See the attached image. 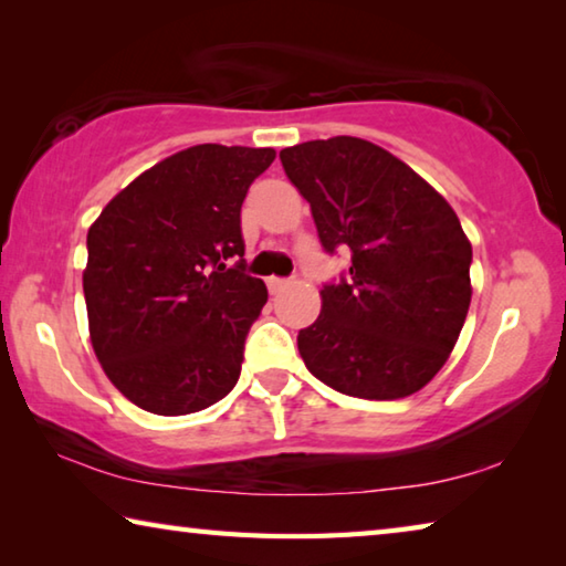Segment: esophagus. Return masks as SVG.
<instances>
[{
  "label": "esophagus",
  "mask_w": 566,
  "mask_h": 566,
  "mask_svg": "<svg viewBox=\"0 0 566 566\" xmlns=\"http://www.w3.org/2000/svg\"><path fill=\"white\" fill-rule=\"evenodd\" d=\"M286 284H290V280H284V276H270V280H266L270 292H282Z\"/></svg>",
  "instance_id": "esophagus-1"
}]
</instances>
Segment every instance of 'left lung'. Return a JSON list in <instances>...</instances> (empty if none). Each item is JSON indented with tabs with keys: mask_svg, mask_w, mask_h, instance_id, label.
<instances>
[{
	"mask_svg": "<svg viewBox=\"0 0 566 566\" xmlns=\"http://www.w3.org/2000/svg\"><path fill=\"white\" fill-rule=\"evenodd\" d=\"M327 254L349 272L324 284L300 329L306 369L342 395L401 399L432 379L464 327L472 244L447 199L387 149L357 137L280 151Z\"/></svg>",
	"mask_w": 566,
	"mask_h": 566,
	"instance_id": "8db88e82",
	"label": "left lung"
}]
</instances>
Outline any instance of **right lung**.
<instances>
[{
	"mask_svg": "<svg viewBox=\"0 0 566 566\" xmlns=\"http://www.w3.org/2000/svg\"><path fill=\"white\" fill-rule=\"evenodd\" d=\"M274 157L222 145L177 151L90 227L92 347L112 385L151 415H191L237 385L249 327L266 304L264 282L242 260V205Z\"/></svg>",
	"mask_w": 566,
	"mask_h": 566,
	"instance_id": "1",
	"label": "right lung"
}]
</instances>
